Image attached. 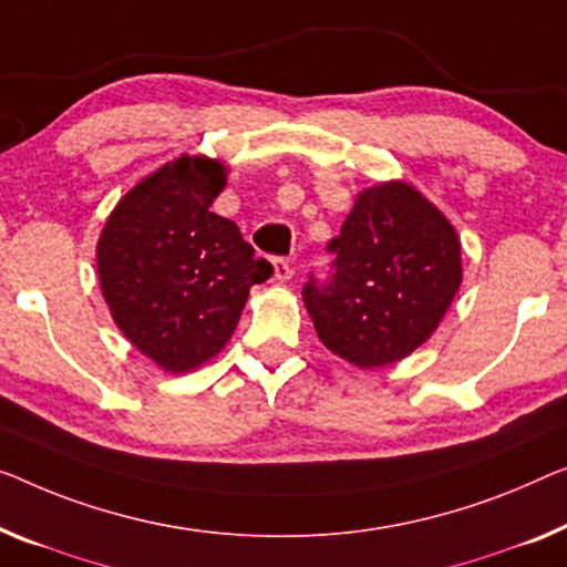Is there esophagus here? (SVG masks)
Listing matches in <instances>:
<instances>
[{"label": "esophagus", "instance_id": "esophagus-1", "mask_svg": "<svg viewBox=\"0 0 567 567\" xmlns=\"http://www.w3.org/2000/svg\"><path fill=\"white\" fill-rule=\"evenodd\" d=\"M292 275H295V267L290 259H275V280L287 282L292 280Z\"/></svg>", "mask_w": 567, "mask_h": 567}]
</instances>
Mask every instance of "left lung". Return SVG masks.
Here are the masks:
<instances>
[{"label":"left lung","instance_id":"8db88e82","mask_svg":"<svg viewBox=\"0 0 567 567\" xmlns=\"http://www.w3.org/2000/svg\"><path fill=\"white\" fill-rule=\"evenodd\" d=\"M328 251L336 255L331 280L310 275L302 300L326 349L359 369L410 357L463 280L458 234L400 181L361 190Z\"/></svg>","mask_w":567,"mask_h":567}]
</instances>
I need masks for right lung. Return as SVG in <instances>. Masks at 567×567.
Segmentation results:
<instances>
[{
  "mask_svg": "<svg viewBox=\"0 0 567 567\" xmlns=\"http://www.w3.org/2000/svg\"><path fill=\"white\" fill-rule=\"evenodd\" d=\"M224 185L221 163L181 155L134 185L99 236V282L114 323L171 374L214 359L249 287L272 275L239 226L210 210Z\"/></svg>",
  "mask_w": 567,
  "mask_h": 567,
  "instance_id": "1",
  "label": "right lung"
}]
</instances>
